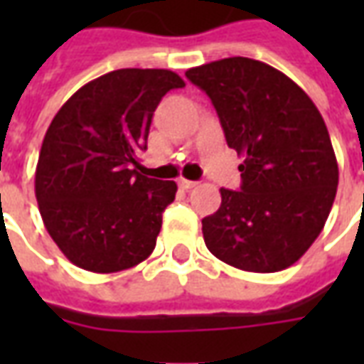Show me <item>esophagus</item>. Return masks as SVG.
Listing matches in <instances>:
<instances>
[{"instance_id": "34e87169", "label": "esophagus", "mask_w": 364, "mask_h": 364, "mask_svg": "<svg viewBox=\"0 0 364 364\" xmlns=\"http://www.w3.org/2000/svg\"><path fill=\"white\" fill-rule=\"evenodd\" d=\"M179 187H181L183 191H191L193 187H197V183L189 181V179H179Z\"/></svg>"}]
</instances>
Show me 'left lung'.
Listing matches in <instances>:
<instances>
[{
    "instance_id": "1",
    "label": "left lung",
    "mask_w": 364,
    "mask_h": 364,
    "mask_svg": "<svg viewBox=\"0 0 364 364\" xmlns=\"http://www.w3.org/2000/svg\"><path fill=\"white\" fill-rule=\"evenodd\" d=\"M185 75L210 97L226 142L244 158L240 191L220 189V208L203 218L208 252L252 273L290 267L320 236L339 181L318 107L259 60H216Z\"/></svg>"
}]
</instances>
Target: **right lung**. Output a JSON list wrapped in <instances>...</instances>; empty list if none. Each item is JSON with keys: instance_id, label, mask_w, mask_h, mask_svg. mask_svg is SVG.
Listing matches in <instances>:
<instances>
[{"instance_id": "obj_1", "label": "right lung", "mask_w": 364, "mask_h": 364, "mask_svg": "<svg viewBox=\"0 0 364 364\" xmlns=\"http://www.w3.org/2000/svg\"><path fill=\"white\" fill-rule=\"evenodd\" d=\"M179 87L185 82L171 70H114L80 87L52 119L35 195L48 234L77 267L117 273L154 252L177 185L136 167L156 107Z\"/></svg>"}]
</instances>
